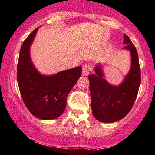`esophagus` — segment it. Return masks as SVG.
<instances>
[{
  "instance_id": "esophagus-1",
  "label": "esophagus",
  "mask_w": 155,
  "mask_h": 155,
  "mask_svg": "<svg viewBox=\"0 0 155 155\" xmlns=\"http://www.w3.org/2000/svg\"><path fill=\"white\" fill-rule=\"evenodd\" d=\"M92 71V66L88 63H85L82 67V74L83 75H87L90 71Z\"/></svg>"
}]
</instances>
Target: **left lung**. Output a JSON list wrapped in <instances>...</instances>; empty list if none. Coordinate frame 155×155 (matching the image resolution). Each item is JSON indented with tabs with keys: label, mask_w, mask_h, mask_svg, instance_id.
I'll return each instance as SVG.
<instances>
[{
	"label": "left lung",
	"mask_w": 155,
	"mask_h": 155,
	"mask_svg": "<svg viewBox=\"0 0 155 155\" xmlns=\"http://www.w3.org/2000/svg\"><path fill=\"white\" fill-rule=\"evenodd\" d=\"M124 44L126 45L123 48L130 52L131 67L120 85L108 84L99 65L95 68V74L89 75L92 114L99 122H114L125 117L134 106L138 94L141 83L138 54L126 34H124Z\"/></svg>",
	"instance_id": "1"
}]
</instances>
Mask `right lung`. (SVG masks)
I'll use <instances>...</instances> for the list:
<instances>
[{"mask_svg":"<svg viewBox=\"0 0 155 155\" xmlns=\"http://www.w3.org/2000/svg\"><path fill=\"white\" fill-rule=\"evenodd\" d=\"M35 29L21 48L17 80L22 100L28 110L43 120L58 118L64 112L66 98L81 75V66L60 71L54 75H42L30 57V47L36 34Z\"/></svg>","mask_w":155,"mask_h":155,"instance_id":"right-lung-1","label":"right lung"}]
</instances>
